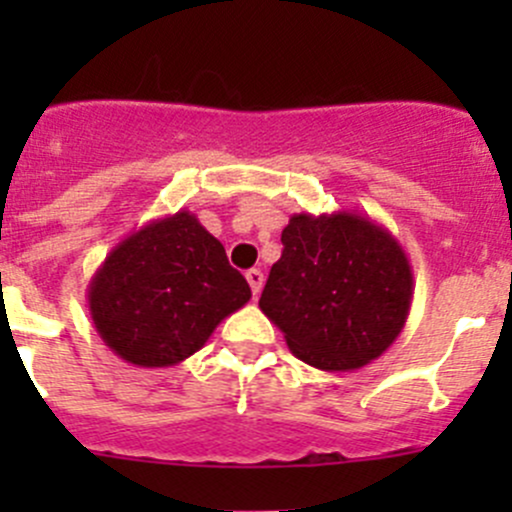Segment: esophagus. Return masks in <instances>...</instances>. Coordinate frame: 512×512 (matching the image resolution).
Listing matches in <instances>:
<instances>
[{
	"label": "esophagus",
	"instance_id": "34e87169",
	"mask_svg": "<svg viewBox=\"0 0 512 512\" xmlns=\"http://www.w3.org/2000/svg\"><path fill=\"white\" fill-rule=\"evenodd\" d=\"M247 282H250L252 287V294H260L262 292V285H265V275H262V270H247Z\"/></svg>",
	"mask_w": 512,
	"mask_h": 512
}]
</instances>
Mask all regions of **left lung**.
I'll use <instances>...</instances> for the list:
<instances>
[{
    "instance_id": "8db88e82",
    "label": "left lung",
    "mask_w": 512,
    "mask_h": 512,
    "mask_svg": "<svg viewBox=\"0 0 512 512\" xmlns=\"http://www.w3.org/2000/svg\"><path fill=\"white\" fill-rule=\"evenodd\" d=\"M260 309L297 359L354 371L379 359L404 329L414 272L404 247L369 215L294 213Z\"/></svg>"
}]
</instances>
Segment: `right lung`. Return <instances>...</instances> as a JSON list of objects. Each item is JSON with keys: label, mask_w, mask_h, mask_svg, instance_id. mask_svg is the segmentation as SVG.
Here are the masks:
<instances>
[{"label": "right lung", "mask_w": 512, "mask_h": 512, "mask_svg": "<svg viewBox=\"0 0 512 512\" xmlns=\"http://www.w3.org/2000/svg\"><path fill=\"white\" fill-rule=\"evenodd\" d=\"M245 277L190 210L123 237L89 282L98 337L123 361L175 366L205 347L225 317L250 302Z\"/></svg>", "instance_id": "obj_1"}]
</instances>
